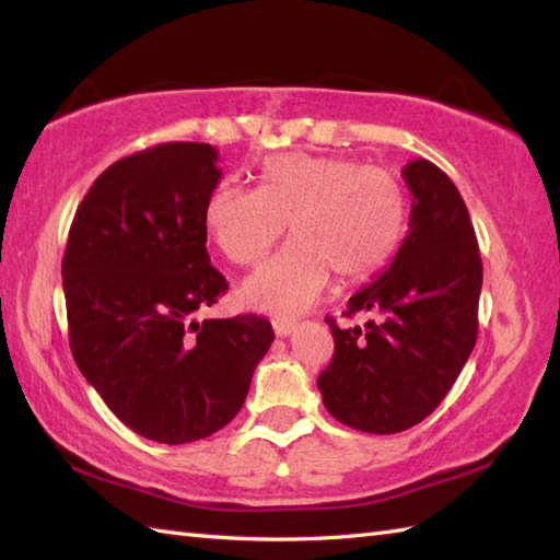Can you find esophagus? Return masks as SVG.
Segmentation results:
<instances>
[{
  "instance_id": "34e87169",
  "label": "esophagus",
  "mask_w": 560,
  "mask_h": 560,
  "mask_svg": "<svg viewBox=\"0 0 560 560\" xmlns=\"http://www.w3.org/2000/svg\"><path fill=\"white\" fill-rule=\"evenodd\" d=\"M273 331H277V337H291L295 331L293 323H273Z\"/></svg>"
}]
</instances>
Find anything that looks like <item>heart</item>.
<instances>
[{"instance_id": "b5f03b06", "label": "heart", "mask_w": 560, "mask_h": 560, "mask_svg": "<svg viewBox=\"0 0 560 560\" xmlns=\"http://www.w3.org/2000/svg\"><path fill=\"white\" fill-rule=\"evenodd\" d=\"M293 241L249 277L241 299L255 311L295 317L341 283L371 277L395 253L407 225V192L395 175L347 156L277 153L259 185L221 183L205 205V229L223 257L253 267L281 233Z\"/></svg>"}]
</instances>
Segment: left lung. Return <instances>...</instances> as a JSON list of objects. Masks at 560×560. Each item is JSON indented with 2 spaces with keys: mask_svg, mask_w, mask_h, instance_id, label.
Returning <instances> with one entry per match:
<instances>
[{
  "mask_svg": "<svg viewBox=\"0 0 560 560\" xmlns=\"http://www.w3.org/2000/svg\"><path fill=\"white\" fill-rule=\"evenodd\" d=\"M411 192L409 233L392 265L327 317L335 359L317 377L327 411L355 431L389 435L433 413L477 343L483 281L477 233L455 183L425 159L401 168Z\"/></svg>",
  "mask_w": 560,
  "mask_h": 560,
  "instance_id": "obj_1",
  "label": "left lung"
}]
</instances>
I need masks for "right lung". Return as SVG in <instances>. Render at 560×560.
I'll use <instances>...</instances> for the list:
<instances>
[{
    "instance_id": "obj_1",
    "label": "right lung",
    "mask_w": 560,
    "mask_h": 560,
    "mask_svg": "<svg viewBox=\"0 0 560 560\" xmlns=\"http://www.w3.org/2000/svg\"><path fill=\"white\" fill-rule=\"evenodd\" d=\"M217 163L197 141L113 163L79 205L62 259L79 371L117 419L165 445L229 423L273 341L265 317H192L229 289L207 253Z\"/></svg>"
}]
</instances>
